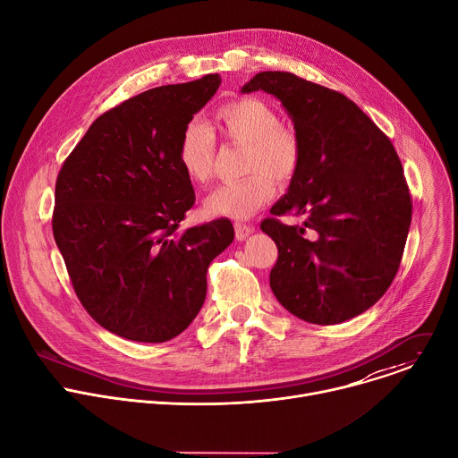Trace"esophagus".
Wrapping results in <instances>:
<instances>
[{
    "instance_id": "obj_1",
    "label": "esophagus",
    "mask_w": 458,
    "mask_h": 458,
    "mask_svg": "<svg viewBox=\"0 0 458 458\" xmlns=\"http://www.w3.org/2000/svg\"><path fill=\"white\" fill-rule=\"evenodd\" d=\"M253 226H250V225H244V223H235V237H237V241H244V239H248L251 233H253Z\"/></svg>"
}]
</instances>
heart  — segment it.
Here are the masks:
<instances>
[{"mask_svg":"<svg viewBox=\"0 0 458 458\" xmlns=\"http://www.w3.org/2000/svg\"><path fill=\"white\" fill-rule=\"evenodd\" d=\"M216 124L226 141L246 148L244 168L251 174L212 190L203 208L210 217L246 219L272 199V176L284 182L295 175L301 143L290 126L281 124L276 110L255 98L223 105L216 112ZM216 138L208 126L188 121L177 143V163L184 177L193 184L205 182L212 174Z\"/></svg>","mask_w":458,"mask_h":458,"instance_id":"heart-1","label":"heart"}]
</instances>
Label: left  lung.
Segmentation results:
<instances>
[{
  "instance_id": "8db88e82",
  "label": "left lung",
  "mask_w": 458,
  "mask_h": 458,
  "mask_svg": "<svg viewBox=\"0 0 458 458\" xmlns=\"http://www.w3.org/2000/svg\"><path fill=\"white\" fill-rule=\"evenodd\" d=\"M277 98L301 143L299 170L272 216H304L302 226L268 217L277 244L270 272L277 301L311 324H339L371 308L394 281L411 225L401 159L377 124L346 96L290 72H259L242 94ZM316 232L313 242L301 233Z\"/></svg>"
}]
</instances>
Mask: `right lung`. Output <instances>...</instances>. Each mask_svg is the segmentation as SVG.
Masks as SVG:
<instances>
[{"label":"right lung","instance_id":"add662e5","mask_svg":"<svg viewBox=\"0 0 458 458\" xmlns=\"http://www.w3.org/2000/svg\"><path fill=\"white\" fill-rule=\"evenodd\" d=\"M219 74L165 85L99 115L55 181L52 230L72 286L105 330L136 343L184 332L207 297L228 219L179 230L195 193L177 163L182 128Z\"/></svg>","mask_w":458,"mask_h":458}]
</instances>
